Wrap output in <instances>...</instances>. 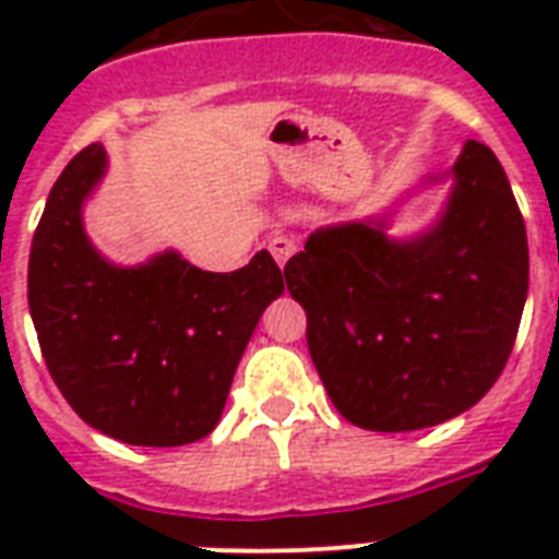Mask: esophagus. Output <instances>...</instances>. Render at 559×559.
<instances>
[{"label":"esophagus","instance_id":"1","mask_svg":"<svg viewBox=\"0 0 559 559\" xmlns=\"http://www.w3.org/2000/svg\"><path fill=\"white\" fill-rule=\"evenodd\" d=\"M270 252L272 258L278 261V266H287V261L293 258V252H296V240H289V237H272Z\"/></svg>","mask_w":559,"mask_h":559}]
</instances>
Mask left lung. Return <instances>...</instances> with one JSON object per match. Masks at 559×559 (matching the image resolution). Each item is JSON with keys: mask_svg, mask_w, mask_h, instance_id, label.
Wrapping results in <instances>:
<instances>
[{"mask_svg": "<svg viewBox=\"0 0 559 559\" xmlns=\"http://www.w3.org/2000/svg\"><path fill=\"white\" fill-rule=\"evenodd\" d=\"M429 231L385 217L319 228L284 266L333 406L371 432H412L467 412L499 380L528 296V237L487 144L467 142Z\"/></svg>", "mask_w": 559, "mask_h": 559, "instance_id": "8db88e82", "label": "left lung"}]
</instances>
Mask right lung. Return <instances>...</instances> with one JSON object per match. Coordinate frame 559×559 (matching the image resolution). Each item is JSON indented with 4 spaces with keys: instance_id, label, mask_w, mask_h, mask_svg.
<instances>
[{
    "instance_id": "1",
    "label": "right lung",
    "mask_w": 559,
    "mask_h": 559,
    "mask_svg": "<svg viewBox=\"0 0 559 559\" xmlns=\"http://www.w3.org/2000/svg\"><path fill=\"white\" fill-rule=\"evenodd\" d=\"M107 170L90 144L48 193L31 240L28 307L48 373L98 432L182 447L217 426L258 319L284 293L266 249L243 270L205 272L162 252L116 266L83 231V202Z\"/></svg>"
}]
</instances>
